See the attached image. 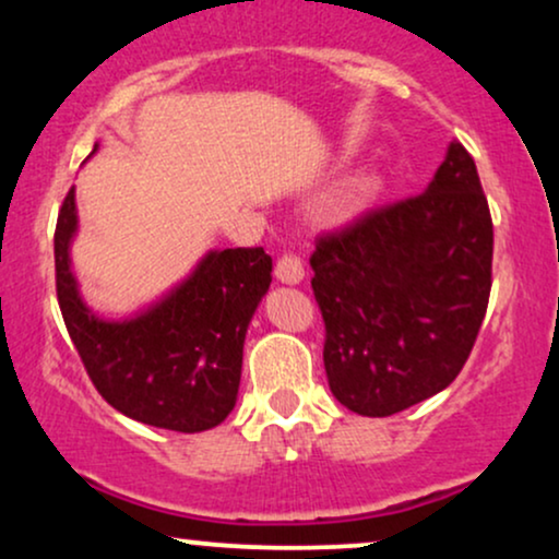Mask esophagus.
I'll list each match as a JSON object with an SVG mask.
<instances>
[{
    "instance_id": "esophagus-1",
    "label": "esophagus",
    "mask_w": 559,
    "mask_h": 559,
    "mask_svg": "<svg viewBox=\"0 0 559 559\" xmlns=\"http://www.w3.org/2000/svg\"><path fill=\"white\" fill-rule=\"evenodd\" d=\"M274 277H277L282 285H298V282H304L306 277L304 261H300L295 253L280 255L277 266H274Z\"/></svg>"
}]
</instances>
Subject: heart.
<instances>
[{
	"mask_svg": "<svg viewBox=\"0 0 559 559\" xmlns=\"http://www.w3.org/2000/svg\"><path fill=\"white\" fill-rule=\"evenodd\" d=\"M371 186H373V182L369 180V177H364V180H358V182H356V186H353V188H350V193H347V195H345V201H343V203H340V206H337V214H347V212H350V209H356V206H358V203H360V201H364V195H366V193H369V190H371Z\"/></svg>",
	"mask_w": 559,
	"mask_h": 559,
	"instance_id": "heart-1",
	"label": "heart"
}]
</instances>
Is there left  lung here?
Here are the masks:
<instances>
[{
	"label": "left lung",
	"mask_w": 559,
	"mask_h": 559,
	"mask_svg": "<svg viewBox=\"0 0 559 559\" xmlns=\"http://www.w3.org/2000/svg\"><path fill=\"white\" fill-rule=\"evenodd\" d=\"M491 251L487 195L457 141L421 195L321 235L311 287L332 395L384 418L450 386L487 313Z\"/></svg>",
	"instance_id": "1"
}]
</instances>
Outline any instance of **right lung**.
Instances as JSON below:
<instances>
[{
    "mask_svg": "<svg viewBox=\"0 0 559 559\" xmlns=\"http://www.w3.org/2000/svg\"><path fill=\"white\" fill-rule=\"evenodd\" d=\"M75 233L70 188L55 233L57 300L98 395L156 429L195 435L219 426L238 400L242 343L272 282V255L264 248L209 251L162 300L115 321L83 304L70 264Z\"/></svg>",
    "mask_w": 559,
    "mask_h": 559,
    "instance_id": "1",
    "label": "right lung"
}]
</instances>
